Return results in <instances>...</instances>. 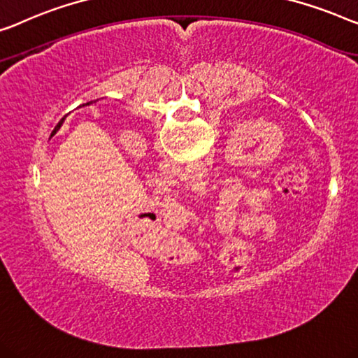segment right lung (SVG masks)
Masks as SVG:
<instances>
[{
  "mask_svg": "<svg viewBox=\"0 0 358 358\" xmlns=\"http://www.w3.org/2000/svg\"><path fill=\"white\" fill-rule=\"evenodd\" d=\"M90 103H92V101H90ZM90 103H85V105H90ZM64 117H66V116H64ZM64 117H63V119H61V121H59V124H58V126H56V127H55V132H56V131H58V129L61 127V124H63V121H64Z\"/></svg>",
  "mask_w": 358,
  "mask_h": 358,
  "instance_id": "right-lung-1",
  "label": "right lung"
}]
</instances>
